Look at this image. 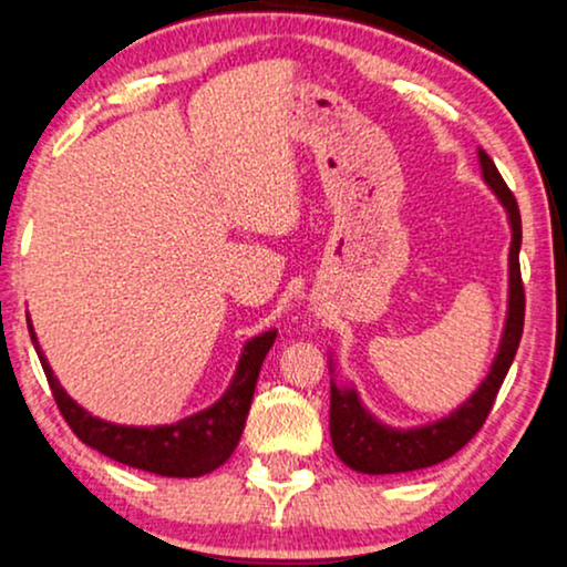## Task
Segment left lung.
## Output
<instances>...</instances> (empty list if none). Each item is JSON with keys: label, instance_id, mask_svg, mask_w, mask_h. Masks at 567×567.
Returning <instances> with one entry per match:
<instances>
[{"label": "left lung", "instance_id": "8db88e82", "mask_svg": "<svg viewBox=\"0 0 567 567\" xmlns=\"http://www.w3.org/2000/svg\"><path fill=\"white\" fill-rule=\"evenodd\" d=\"M481 166L485 183L496 190V196L502 198L504 206H507V215L512 223L509 316L494 369L485 377V382L477 388L475 395L449 419H441V422L430 424V427L405 432L382 427V424L371 419V414H365L363 405L358 403L355 392L339 390L337 384L331 382V445H334L337 456L342 458L350 470L365 472V475H398V472L424 470L451 458L481 432L491 409H494L498 388H502L504 377H507L509 365L515 361L525 321V289L520 276V209H517L515 193L509 190V185L504 183L502 175H498L494 158L485 151H481Z\"/></svg>", "mask_w": 567, "mask_h": 567}]
</instances>
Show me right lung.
Returning a JSON list of instances; mask_svg holds the SVG:
<instances>
[{"mask_svg": "<svg viewBox=\"0 0 567 567\" xmlns=\"http://www.w3.org/2000/svg\"><path fill=\"white\" fill-rule=\"evenodd\" d=\"M29 331L33 344H37L31 318ZM272 342H276V331L251 339L244 348L236 379H233L230 390L225 392L223 401L202 411V414L172 424V427H118V424L100 422V419L90 416L82 405L73 403L65 395V390L60 388L44 355L39 352V344L37 352L47 382H50L52 398L58 403V411L69 422V427L79 441L113 458V462L126 464V467L145 470L164 477H198L228 462L233 449L241 441L246 414H249L251 398H255L259 369H262V361L272 348Z\"/></svg>", "mask_w": 567, "mask_h": 567, "instance_id": "obj_1", "label": "right lung"}]
</instances>
